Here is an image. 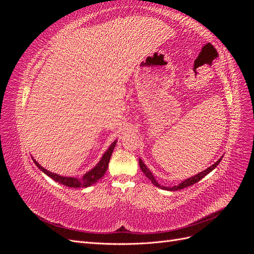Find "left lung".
<instances>
[{
	"label": "left lung",
	"mask_w": 254,
	"mask_h": 254,
	"mask_svg": "<svg viewBox=\"0 0 254 254\" xmlns=\"http://www.w3.org/2000/svg\"><path fill=\"white\" fill-rule=\"evenodd\" d=\"M221 159H222V158H220V159L217 161V162H215V163H214L213 165H211L210 167H207L205 171H203V172H201V173H199V174H197V175H195V176H193V177H190V178L182 181L180 184H178V186H175V187H172V188H170V187H163V186H161V184H159V183L157 182V180L155 179V177H153L152 173L148 170V167L143 163V161H142L141 159L139 160V164H140V167H141L142 172L144 173V175H145L146 177H147V178L152 182L153 186H156V187H158V188H160V189H162V190H182V189H184V188H188V187L193 186L194 183H197L199 180H201L204 176H206L207 174L211 173V172L214 170V168L216 167V166L220 163Z\"/></svg>",
	"instance_id": "8db88e82"
}]
</instances>
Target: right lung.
I'll use <instances>...</instances> for the list:
<instances>
[{"label":"right lung","mask_w":254,"mask_h":254,"mask_svg":"<svg viewBox=\"0 0 254 254\" xmlns=\"http://www.w3.org/2000/svg\"><path fill=\"white\" fill-rule=\"evenodd\" d=\"M115 145H117V141H114L111 145L110 147L108 148V150H107L101 161L92 168V170L88 173L84 174L82 176V178H74V177H64V176H60V175H57V174H54L48 170H45L44 167H42L39 163L37 162V161L35 159L34 162L36 164L37 167H39V170L42 171L45 175H48L49 177H51V178L53 180H55L61 184H64V186H66V187H70V188H88L90 186H92V184H94L97 182V180H99L102 178V177L105 175L107 168H108V164H109V161H110V158L112 156V152H113V149L115 147Z\"/></svg>","instance_id":"1"}]
</instances>
